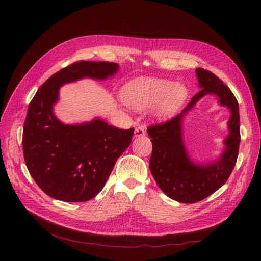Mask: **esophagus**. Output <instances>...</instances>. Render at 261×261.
I'll return each instance as SVG.
<instances>
[{
  "mask_svg": "<svg viewBox=\"0 0 261 261\" xmlns=\"http://www.w3.org/2000/svg\"><path fill=\"white\" fill-rule=\"evenodd\" d=\"M145 134H146V129L144 126H139L135 128V131H134L135 138H141V136H144Z\"/></svg>",
  "mask_w": 261,
  "mask_h": 261,
  "instance_id": "esophagus-1",
  "label": "esophagus"
}]
</instances>
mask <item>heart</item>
<instances>
[{"instance_id": "1", "label": "heart", "mask_w": 261, "mask_h": 261, "mask_svg": "<svg viewBox=\"0 0 261 261\" xmlns=\"http://www.w3.org/2000/svg\"><path fill=\"white\" fill-rule=\"evenodd\" d=\"M188 91L182 84L153 78L132 80L122 90V99L135 110L154 106V115L165 119L175 114L187 99Z\"/></svg>"}]
</instances>
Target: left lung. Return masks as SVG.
Listing matches in <instances>:
<instances>
[{
	"label": "left lung",
	"mask_w": 261,
	"mask_h": 261,
	"mask_svg": "<svg viewBox=\"0 0 261 261\" xmlns=\"http://www.w3.org/2000/svg\"><path fill=\"white\" fill-rule=\"evenodd\" d=\"M199 88L183 111L170 120L152 125L147 132L152 143L149 167L164 194L181 203H196L207 198L225 184L236 165L240 144L239 106L236 97L212 72L196 68ZM214 93L219 103L231 110L230 133L221 159L210 164H195L187 154L181 138V120L185 114L203 95Z\"/></svg>",
	"instance_id": "1"
}]
</instances>
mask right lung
Returning a JSON list of instances; mask_svg holds the SVG:
<instances>
[{
  "label": "right lung",
  "mask_w": 261,
  "mask_h": 261,
  "mask_svg": "<svg viewBox=\"0 0 261 261\" xmlns=\"http://www.w3.org/2000/svg\"><path fill=\"white\" fill-rule=\"evenodd\" d=\"M117 70L114 62H74L50 76L32 99L23 128V153L34 181L47 196L65 202L91 200L130 146L133 128L118 129L99 118L64 125L53 112L62 85L86 77L107 79Z\"/></svg>",
  "instance_id": "1"
}]
</instances>
